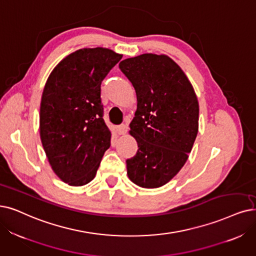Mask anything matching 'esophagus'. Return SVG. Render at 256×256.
I'll list each match as a JSON object with an SVG mask.
<instances>
[{"instance_id": "esophagus-1", "label": "esophagus", "mask_w": 256, "mask_h": 256, "mask_svg": "<svg viewBox=\"0 0 256 256\" xmlns=\"http://www.w3.org/2000/svg\"><path fill=\"white\" fill-rule=\"evenodd\" d=\"M116 131H118V134H120V136L122 134H126L127 131H128V126L126 124H122V125L118 126Z\"/></svg>"}]
</instances>
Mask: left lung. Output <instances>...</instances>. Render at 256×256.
Here are the masks:
<instances>
[{"label": "left lung", "mask_w": 256, "mask_h": 256, "mask_svg": "<svg viewBox=\"0 0 256 256\" xmlns=\"http://www.w3.org/2000/svg\"><path fill=\"white\" fill-rule=\"evenodd\" d=\"M118 67L138 98L129 132L138 149L126 160L128 178L142 188L162 187L185 165L196 138V94L180 67L165 54H140Z\"/></svg>", "instance_id": "obj_1"}]
</instances>
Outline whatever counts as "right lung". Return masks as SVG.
Masks as SVG:
<instances>
[{
    "mask_svg": "<svg viewBox=\"0 0 256 256\" xmlns=\"http://www.w3.org/2000/svg\"><path fill=\"white\" fill-rule=\"evenodd\" d=\"M122 56L103 47L76 50L60 60L45 84L40 136L51 168L70 186L92 180L110 147L100 84Z\"/></svg>",
    "mask_w": 256,
    "mask_h": 256,
    "instance_id": "obj_1",
    "label": "right lung"
}]
</instances>
